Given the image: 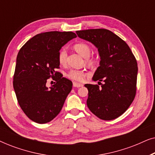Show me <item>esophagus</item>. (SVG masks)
Here are the masks:
<instances>
[{
  "label": "esophagus",
  "mask_w": 155,
  "mask_h": 155,
  "mask_svg": "<svg viewBox=\"0 0 155 155\" xmlns=\"http://www.w3.org/2000/svg\"><path fill=\"white\" fill-rule=\"evenodd\" d=\"M73 84L74 87H80L83 86V84H82L79 83V82H73Z\"/></svg>",
  "instance_id": "34e87169"
}]
</instances>
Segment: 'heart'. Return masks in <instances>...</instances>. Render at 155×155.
<instances>
[{
  "instance_id": "1",
  "label": "heart",
  "mask_w": 155,
  "mask_h": 155,
  "mask_svg": "<svg viewBox=\"0 0 155 155\" xmlns=\"http://www.w3.org/2000/svg\"><path fill=\"white\" fill-rule=\"evenodd\" d=\"M73 48L77 53H78L80 56L86 58V62L88 65H94L96 64L98 61V59L96 57H89L91 54L90 46L87 44L84 43V42H79V43L75 44L73 46ZM67 59V52L65 49L63 48L60 51L58 54V61L61 65H65L66 63ZM87 76V73L82 71H77V70H72L67 74V77L70 79L76 80V81L82 82L84 80Z\"/></svg>"
}]
</instances>
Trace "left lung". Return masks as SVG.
<instances>
[{
    "label": "left lung",
    "mask_w": 155,
    "mask_h": 155,
    "mask_svg": "<svg viewBox=\"0 0 155 155\" xmlns=\"http://www.w3.org/2000/svg\"><path fill=\"white\" fill-rule=\"evenodd\" d=\"M76 33L98 49L100 62L92 80L105 82L101 87L84 84L88 90L87 105L100 119H115L128 109L135 98L136 59L128 44L108 29H91Z\"/></svg>",
    "instance_id": "8db88e82"
}]
</instances>
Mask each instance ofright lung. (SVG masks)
<instances>
[{"label":"right lung","mask_w":155,"mask_h":155,"mask_svg":"<svg viewBox=\"0 0 155 155\" xmlns=\"http://www.w3.org/2000/svg\"><path fill=\"white\" fill-rule=\"evenodd\" d=\"M77 36L72 31H48L35 35L19 51L13 77V87L24 113L38 124H46L60 113L72 90L71 80L59 68L61 48ZM57 81L49 88L48 78Z\"/></svg>","instance_id":"obj_1"}]
</instances>
